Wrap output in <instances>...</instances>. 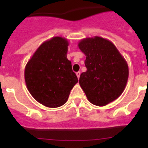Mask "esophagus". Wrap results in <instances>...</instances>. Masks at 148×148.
I'll return each instance as SVG.
<instances>
[{"instance_id": "esophagus-1", "label": "esophagus", "mask_w": 148, "mask_h": 148, "mask_svg": "<svg viewBox=\"0 0 148 148\" xmlns=\"http://www.w3.org/2000/svg\"><path fill=\"white\" fill-rule=\"evenodd\" d=\"M76 74H77V78L79 79V77H80V71H78V72H77V73H76Z\"/></svg>"}]
</instances>
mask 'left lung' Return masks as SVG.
<instances>
[{
	"label": "left lung",
	"mask_w": 148,
	"mask_h": 148,
	"mask_svg": "<svg viewBox=\"0 0 148 148\" xmlns=\"http://www.w3.org/2000/svg\"><path fill=\"white\" fill-rule=\"evenodd\" d=\"M78 46L86 56V71L80 75L79 84L88 100L103 107L117 99L129 77L127 63L118 49L100 36L83 38Z\"/></svg>",
	"instance_id": "1"
}]
</instances>
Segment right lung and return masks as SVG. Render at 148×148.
I'll return each instance as SVG.
<instances>
[{"label": "right lung", "mask_w": 148, "mask_h": 148, "mask_svg": "<svg viewBox=\"0 0 148 148\" xmlns=\"http://www.w3.org/2000/svg\"><path fill=\"white\" fill-rule=\"evenodd\" d=\"M68 46L66 38L53 37L40 45L25 67L28 92L46 107L56 108L64 104L78 82L66 57Z\"/></svg>", "instance_id": "1"}]
</instances>
